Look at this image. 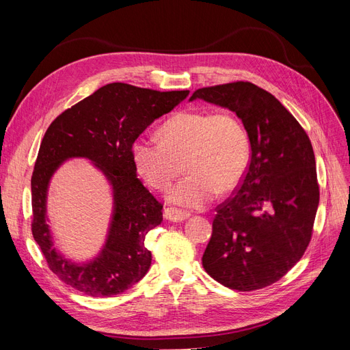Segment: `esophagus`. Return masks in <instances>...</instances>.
Wrapping results in <instances>:
<instances>
[{"instance_id":"1","label":"esophagus","mask_w":350,"mask_h":350,"mask_svg":"<svg viewBox=\"0 0 350 350\" xmlns=\"http://www.w3.org/2000/svg\"><path fill=\"white\" fill-rule=\"evenodd\" d=\"M189 216L188 211L174 208V207H167L165 208V219L169 221H183Z\"/></svg>"}]
</instances>
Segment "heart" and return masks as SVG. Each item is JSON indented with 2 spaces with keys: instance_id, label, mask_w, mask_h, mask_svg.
<instances>
[{
  "instance_id": "b5f03b06",
  "label": "heart",
  "mask_w": 350,
  "mask_h": 350,
  "mask_svg": "<svg viewBox=\"0 0 350 350\" xmlns=\"http://www.w3.org/2000/svg\"><path fill=\"white\" fill-rule=\"evenodd\" d=\"M162 140L139 137L133 146L137 169L150 187L165 191L184 169L188 175L171 191L176 204L198 208L232 193L247 174L248 133L235 113L181 111L166 120Z\"/></svg>"
}]
</instances>
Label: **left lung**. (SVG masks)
Wrapping results in <instances>:
<instances>
[{
	"label": "left lung",
	"instance_id": "obj_1",
	"mask_svg": "<svg viewBox=\"0 0 350 350\" xmlns=\"http://www.w3.org/2000/svg\"><path fill=\"white\" fill-rule=\"evenodd\" d=\"M196 98L235 112L251 143L247 174L216 207L204 270L229 289L280 280L310 245L320 201L312 144L295 116L250 81L197 89Z\"/></svg>",
	"mask_w": 350,
	"mask_h": 350
}]
</instances>
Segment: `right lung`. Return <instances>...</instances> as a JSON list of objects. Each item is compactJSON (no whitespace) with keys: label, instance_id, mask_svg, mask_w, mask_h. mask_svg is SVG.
<instances>
[{"label":"right lung","instance_id":"1","mask_svg":"<svg viewBox=\"0 0 350 350\" xmlns=\"http://www.w3.org/2000/svg\"><path fill=\"white\" fill-rule=\"evenodd\" d=\"M188 90L159 92L111 83L59 113L42 139L31 174V234L48 267L66 284L98 298H111L144 278L152 264L147 234L162 221L161 201L135 178L134 142L147 126L171 112ZM88 157L114 187L116 213L101 256L76 267L51 248L44 217L46 189L51 174L68 157Z\"/></svg>","mask_w":350,"mask_h":350}]
</instances>
